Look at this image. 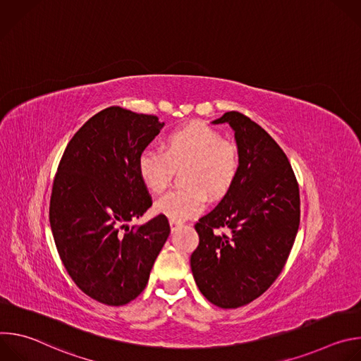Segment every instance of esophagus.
Returning a JSON list of instances; mask_svg holds the SVG:
<instances>
[{
	"label": "esophagus",
	"mask_w": 361,
	"mask_h": 361,
	"mask_svg": "<svg viewBox=\"0 0 361 361\" xmlns=\"http://www.w3.org/2000/svg\"><path fill=\"white\" fill-rule=\"evenodd\" d=\"M180 226H181V223H177V221H173V220H170V227H171V231L177 230Z\"/></svg>",
	"instance_id": "1"
}]
</instances>
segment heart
<instances>
[{"label":"heart","instance_id":"1","mask_svg":"<svg viewBox=\"0 0 361 361\" xmlns=\"http://www.w3.org/2000/svg\"><path fill=\"white\" fill-rule=\"evenodd\" d=\"M163 149H144L137 163L138 174L145 187L160 194L182 167L187 184L159 198L157 213L173 221H184L200 214L207 202V194L224 195L234 184L240 171L238 147L223 138V134L202 121H191L170 131Z\"/></svg>","mask_w":361,"mask_h":361}]
</instances>
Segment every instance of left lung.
Returning a JSON list of instances; mask_svg holds the SVG:
<instances>
[{"instance_id":"8db88e82","label":"left lung","mask_w":361,"mask_h":361,"mask_svg":"<svg viewBox=\"0 0 361 361\" xmlns=\"http://www.w3.org/2000/svg\"><path fill=\"white\" fill-rule=\"evenodd\" d=\"M213 123L233 127L240 171L217 207L195 223L200 243L190 263L205 298L237 308L260 297L284 269L300 226V190L264 128L238 111Z\"/></svg>"}]
</instances>
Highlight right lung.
I'll list each match as a JSON object with an SVG mask.
<instances>
[{"instance_id": "right-lung-1", "label": "right lung", "mask_w": 361, "mask_h": 361, "mask_svg": "<svg viewBox=\"0 0 361 361\" xmlns=\"http://www.w3.org/2000/svg\"><path fill=\"white\" fill-rule=\"evenodd\" d=\"M163 126L157 116L109 107L74 134L60 160L51 231L67 273L98 302L134 300L170 234L163 214L138 228L126 224L152 205L137 163Z\"/></svg>"}]
</instances>
